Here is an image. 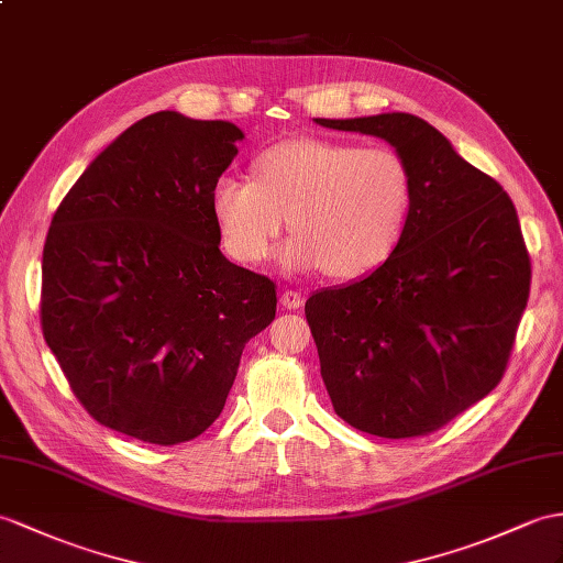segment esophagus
Returning <instances> with one entry per match:
<instances>
[{"mask_svg":"<svg viewBox=\"0 0 563 563\" xmlns=\"http://www.w3.org/2000/svg\"><path fill=\"white\" fill-rule=\"evenodd\" d=\"M279 303L286 308V310H298L300 306H303V296H300L298 291H284L279 296Z\"/></svg>","mask_w":563,"mask_h":563,"instance_id":"1","label":"esophagus"}]
</instances>
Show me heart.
I'll return each instance as SVG.
<instances>
[{
	"mask_svg": "<svg viewBox=\"0 0 563 563\" xmlns=\"http://www.w3.org/2000/svg\"><path fill=\"white\" fill-rule=\"evenodd\" d=\"M210 205L224 249L239 263L267 260L289 219L296 236L282 251L286 267L358 279L399 245L413 181L389 147L296 139L263 150L253 178L219 176Z\"/></svg>",
	"mask_w": 563,
	"mask_h": 563,
	"instance_id": "b5f03b06",
	"label": "heart"
}]
</instances>
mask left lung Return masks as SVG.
<instances>
[{"instance_id": "8db88e82", "label": "left lung", "mask_w": 563, "mask_h": 563, "mask_svg": "<svg viewBox=\"0 0 563 563\" xmlns=\"http://www.w3.org/2000/svg\"><path fill=\"white\" fill-rule=\"evenodd\" d=\"M314 123L387 141L413 181V208L387 263L306 300L327 394L361 432L430 434L495 389L509 363L530 294L516 208L420 117Z\"/></svg>"}]
</instances>
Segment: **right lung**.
<instances>
[{
    "instance_id": "1",
    "label": "right lung",
    "mask_w": 563,
    "mask_h": 563,
    "mask_svg": "<svg viewBox=\"0 0 563 563\" xmlns=\"http://www.w3.org/2000/svg\"><path fill=\"white\" fill-rule=\"evenodd\" d=\"M239 141L229 121L150 114L52 217L45 341L88 413L133 440L172 446L208 430L245 344L277 312L274 282L219 251L210 194Z\"/></svg>"
}]
</instances>
